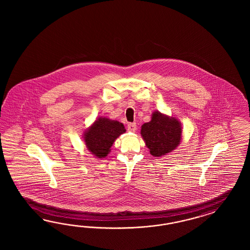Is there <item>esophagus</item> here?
Instances as JSON below:
<instances>
[{
	"mask_svg": "<svg viewBox=\"0 0 250 250\" xmlns=\"http://www.w3.org/2000/svg\"><path fill=\"white\" fill-rule=\"evenodd\" d=\"M127 130H128L129 132H136V123H129L128 125H127Z\"/></svg>",
	"mask_w": 250,
	"mask_h": 250,
	"instance_id": "obj_1",
	"label": "esophagus"
}]
</instances>
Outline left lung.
I'll use <instances>...</instances> for the list:
<instances>
[{
	"instance_id": "1",
	"label": "left lung",
	"mask_w": 250,
	"mask_h": 250,
	"mask_svg": "<svg viewBox=\"0 0 250 250\" xmlns=\"http://www.w3.org/2000/svg\"><path fill=\"white\" fill-rule=\"evenodd\" d=\"M141 135L152 156L161 157L173 150L182 138L181 124L160 113H154L151 121L142 125Z\"/></svg>"
}]
</instances>
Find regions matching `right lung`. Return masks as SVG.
I'll return each instance as SVG.
<instances>
[{
    "instance_id": "right-lung-1",
    "label": "right lung",
    "mask_w": 250,
    "mask_h": 250,
    "mask_svg": "<svg viewBox=\"0 0 250 250\" xmlns=\"http://www.w3.org/2000/svg\"><path fill=\"white\" fill-rule=\"evenodd\" d=\"M125 132L124 125L107 118H99L87 131L84 140L90 151L97 158H104L114 140Z\"/></svg>"
}]
</instances>
